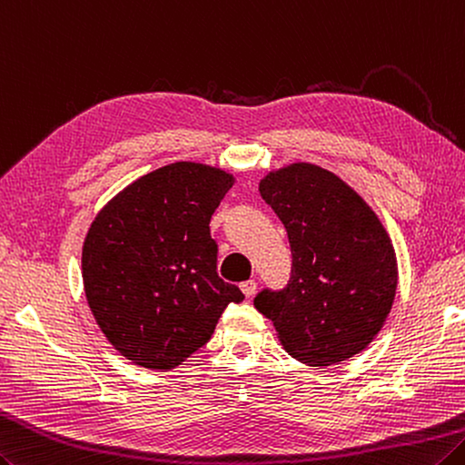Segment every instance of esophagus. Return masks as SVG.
I'll list each match as a JSON object with an SVG mask.
<instances>
[{
  "instance_id": "1",
  "label": "esophagus",
  "mask_w": 465,
  "mask_h": 465,
  "mask_svg": "<svg viewBox=\"0 0 465 465\" xmlns=\"http://www.w3.org/2000/svg\"><path fill=\"white\" fill-rule=\"evenodd\" d=\"M256 290H258L256 280H248V282H243V284H242V292L248 296V298H252L253 294H256Z\"/></svg>"
}]
</instances>
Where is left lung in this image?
<instances>
[{
    "label": "left lung",
    "mask_w": 465,
    "mask_h": 465,
    "mask_svg": "<svg viewBox=\"0 0 465 465\" xmlns=\"http://www.w3.org/2000/svg\"><path fill=\"white\" fill-rule=\"evenodd\" d=\"M292 250L284 288H263L253 306L284 349L311 367L347 361L375 339L393 306L397 260L371 207L332 173L308 163L260 183Z\"/></svg>",
    "instance_id": "8db88e82"
}]
</instances>
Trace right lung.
<instances>
[{
    "label": "right lung",
    "mask_w": 465,
    "mask_h": 465,
    "mask_svg": "<svg viewBox=\"0 0 465 465\" xmlns=\"http://www.w3.org/2000/svg\"><path fill=\"white\" fill-rule=\"evenodd\" d=\"M233 177L171 163L136 179L96 215L82 248L90 311L136 365L167 371L212 339L242 290L217 274L212 215Z\"/></svg>",
    "instance_id": "obj_1"
}]
</instances>
